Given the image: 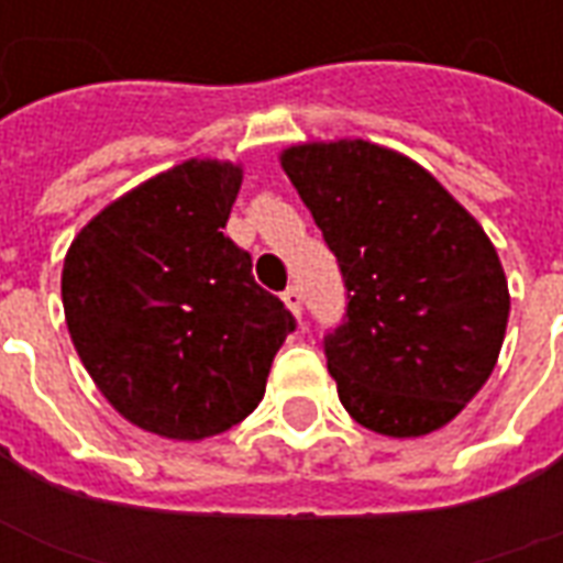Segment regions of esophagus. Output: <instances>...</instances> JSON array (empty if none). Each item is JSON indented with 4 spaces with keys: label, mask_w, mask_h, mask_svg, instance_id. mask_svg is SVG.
<instances>
[{
    "label": "esophagus",
    "mask_w": 563,
    "mask_h": 563,
    "mask_svg": "<svg viewBox=\"0 0 563 563\" xmlns=\"http://www.w3.org/2000/svg\"><path fill=\"white\" fill-rule=\"evenodd\" d=\"M283 301H286V307L292 310L295 317H301V289H298V286H289V289L283 292Z\"/></svg>",
    "instance_id": "1"
}]
</instances>
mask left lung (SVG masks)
I'll return each instance as SVG.
<instances>
[{
	"instance_id": "1",
	"label": "left lung",
	"mask_w": 563,
	"mask_h": 563,
	"mask_svg": "<svg viewBox=\"0 0 563 563\" xmlns=\"http://www.w3.org/2000/svg\"><path fill=\"white\" fill-rule=\"evenodd\" d=\"M338 256L346 317L329 374L355 422L386 437L449 424L492 377L509 289L483 225L422 165L362 139L280 153Z\"/></svg>"
}]
</instances>
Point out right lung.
I'll use <instances>...</instances> for the list:
<instances>
[{"label": "right lung", "mask_w": 563, "mask_h": 563, "mask_svg": "<svg viewBox=\"0 0 563 563\" xmlns=\"http://www.w3.org/2000/svg\"><path fill=\"white\" fill-rule=\"evenodd\" d=\"M244 172L186 159L96 213L63 262L71 343L117 413L205 440L253 413L295 331L253 258L225 238Z\"/></svg>", "instance_id": "right-lung-1"}]
</instances>
